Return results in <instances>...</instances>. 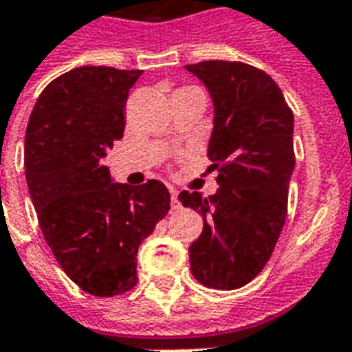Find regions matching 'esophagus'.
<instances>
[{
	"label": "esophagus",
	"instance_id": "34e87169",
	"mask_svg": "<svg viewBox=\"0 0 352 352\" xmlns=\"http://www.w3.org/2000/svg\"><path fill=\"white\" fill-rule=\"evenodd\" d=\"M170 195H171V208L173 210H179L181 208V202H179V191L175 188H170Z\"/></svg>",
	"mask_w": 352,
	"mask_h": 352
}]
</instances>
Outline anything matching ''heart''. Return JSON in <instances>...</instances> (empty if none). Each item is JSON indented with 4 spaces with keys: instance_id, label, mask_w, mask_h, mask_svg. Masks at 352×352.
<instances>
[{
    "instance_id": "b5f03b06",
    "label": "heart",
    "mask_w": 352,
    "mask_h": 352,
    "mask_svg": "<svg viewBox=\"0 0 352 352\" xmlns=\"http://www.w3.org/2000/svg\"><path fill=\"white\" fill-rule=\"evenodd\" d=\"M181 90H191V88H181Z\"/></svg>"
}]
</instances>
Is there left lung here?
<instances>
[{
    "label": "left lung",
    "instance_id": "left-lung-1",
    "mask_svg": "<svg viewBox=\"0 0 352 352\" xmlns=\"http://www.w3.org/2000/svg\"><path fill=\"white\" fill-rule=\"evenodd\" d=\"M215 108L208 157L215 195L182 191L204 230L190 245L191 273L213 289H239L264 270L287 215L295 170L293 111L271 76L241 61L186 65Z\"/></svg>",
    "mask_w": 352,
    "mask_h": 352
}]
</instances>
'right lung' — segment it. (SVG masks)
<instances>
[{"label": "right lung", "instance_id": "add662e5", "mask_svg": "<svg viewBox=\"0 0 352 352\" xmlns=\"http://www.w3.org/2000/svg\"><path fill=\"white\" fill-rule=\"evenodd\" d=\"M141 70L79 67L37 97L25 133V175L43 236L63 271L94 296L137 284V250L170 210L159 181L111 182L102 166L124 131Z\"/></svg>", "mask_w": 352, "mask_h": 352}]
</instances>
